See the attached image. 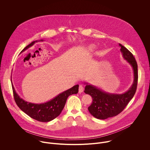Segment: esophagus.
<instances>
[{"label":"esophagus","instance_id":"34e87169","mask_svg":"<svg viewBox=\"0 0 150 150\" xmlns=\"http://www.w3.org/2000/svg\"><path fill=\"white\" fill-rule=\"evenodd\" d=\"M79 93H82L83 91V87L82 86V85H79Z\"/></svg>","mask_w":150,"mask_h":150}]
</instances>
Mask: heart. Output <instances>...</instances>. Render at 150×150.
<instances>
[{
  "mask_svg": "<svg viewBox=\"0 0 150 150\" xmlns=\"http://www.w3.org/2000/svg\"><path fill=\"white\" fill-rule=\"evenodd\" d=\"M87 50L88 51H89V52H91V51H93V49H94V46L93 45H90V46H88V47H87Z\"/></svg>",
  "mask_w": 150,
  "mask_h": 150,
  "instance_id": "obj_1",
  "label": "heart"
}]
</instances>
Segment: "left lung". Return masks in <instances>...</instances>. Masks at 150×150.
Listing matches in <instances>:
<instances>
[{"mask_svg":"<svg viewBox=\"0 0 150 150\" xmlns=\"http://www.w3.org/2000/svg\"><path fill=\"white\" fill-rule=\"evenodd\" d=\"M123 57L129 63L134 71V81L131 87L123 94L106 93L88 83L85 87L84 93L90 95L93 98L88 111L94 117L98 119L112 117L121 113L135 94L138 83V65L133 54L125 47L119 44Z\"/></svg>","mask_w":150,"mask_h":150,"instance_id":"left-lung-1","label":"left lung"}]
</instances>
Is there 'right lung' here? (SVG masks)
I'll return each instance as SVG.
<instances>
[{
  "mask_svg": "<svg viewBox=\"0 0 150 150\" xmlns=\"http://www.w3.org/2000/svg\"><path fill=\"white\" fill-rule=\"evenodd\" d=\"M40 41H42L43 40H41ZM37 41H33L21 51V53L33 46L35 42ZM12 87L15 101L19 109L35 120L42 122H47L53 120L61 113L66 104L68 97L72 94L78 93L79 85H76L71 88L63 91L50 101L41 104L32 103L25 101L16 93L12 83Z\"/></svg>",
  "mask_w": 150,
  "mask_h": 150,
  "instance_id": "1",
  "label": "right lung"
}]
</instances>
